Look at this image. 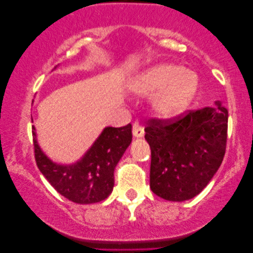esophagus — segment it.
Returning a JSON list of instances; mask_svg holds the SVG:
<instances>
[{
    "mask_svg": "<svg viewBox=\"0 0 253 253\" xmlns=\"http://www.w3.org/2000/svg\"><path fill=\"white\" fill-rule=\"evenodd\" d=\"M132 133L133 136L136 138H141L145 134V131H144V127L139 126L138 123H134L133 124V127H132Z\"/></svg>",
    "mask_w": 253,
    "mask_h": 253,
    "instance_id": "1",
    "label": "esophagus"
}]
</instances>
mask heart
I'll use <instances>...</instances> for the list:
<instances>
[{
	"label": "heart",
	"instance_id": "obj_1",
	"mask_svg": "<svg viewBox=\"0 0 253 253\" xmlns=\"http://www.w3.org/2000/svg\"><path fill=\"white\" fill-rule=\"evenodd\" d=\"M129 88L140 96H154L153 108L160 119L178 116L191 103L198 77L182 65L161 63L148 68L130 82Z\"/></svg>",
	"mask_w": 253,
	"mask_h": 253
}]
</instances>
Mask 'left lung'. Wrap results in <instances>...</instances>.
I'll list each match as a JSON object with an SVG mask.
<instances>
[{
    "label": "left lung",
    "mask_w": 253,
    "mask_h": 253,
    "mask_svg": "<svg viewBox=\"0 0 253 253\" xmlns=\"http://www.w3.org/2000/svg\"><path fill=\"white\" fill-rule=\"evenodd\" d=\"M227 129L228 110L220 101L174 120H151L145 139L151 147L152 191L170 202L199 195L222 164Z\"/></svg>",
    "instance_id": "left-lung-1"
}]
</instances>
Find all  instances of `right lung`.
Here are the masks:
<instances>
[{"label":"right lung","instance_id":"add662e5","mask_svg":"<svg viewBox=\"0 0 253 253\" xmlns=\"http://www.w3.org/2000/svg\"><path fill=\"white\" fill-rule=\"evenodd\" d=\"M38 168L50 185L77 204H94L106 199L114 188V170L132 140V126H107L77 162L62 165L51 161L38 144L32 126Z\"/></svg>","mask_w":253,"mask_h":253}]
</instances>
